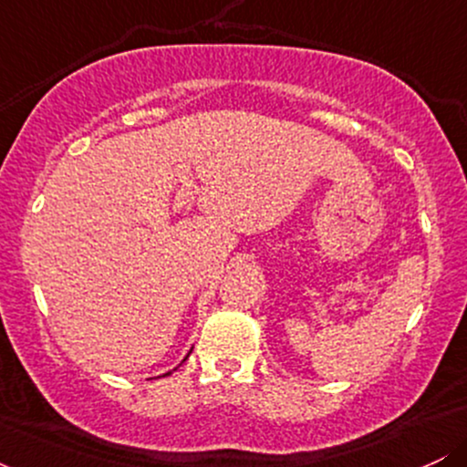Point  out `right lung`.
<instances>
[{
  "mask_svg": "<svg viewBox=\"0 0 467 467\" xmlns=\"http://www.w3.org/2000/svg\"><path fill=\"white\" fill-rule=\"evenodd\" d=\"M184 360H186V358H184ZM164 375H169V373H164Z\"/></svg>",
  "mask_w": 467,
  "mask_h": 467,
  "instance_id": "right-lung-1",
  "label": "right lung"
}]
</instances>
